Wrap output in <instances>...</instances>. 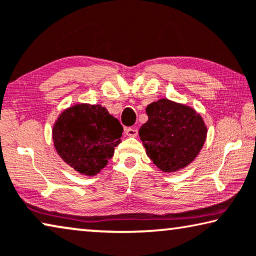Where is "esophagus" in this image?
<instances>
[{
    "mask_svg": "<svg viewBox=\"0 0 256 256\" xmlns=\"http://www.w3.org/2000/svg\"><path fill=\"white\" fill-rule=\"evenodd\" d=\"M124 134L129 137H136L138 135V130H137V128L135 127H128L124 129Z\"/></svg>",
    "mask_w": 256,
    "mask_h": 256,
    "instance_id": "1",
    "label": "esophagus"
}]
</instances>
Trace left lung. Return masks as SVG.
<instances>
[{
  "instance_id": "obj_1",
  "label": "left lung",
  "mask_w": 256,
  "mask_h": 256,
  "mask_svg": "<svg viewBox=\"0 0 256 256\" xmlns=\"http://www.w3.org/2000/svg\"><path fill=\"white\" fill-rule=\"evenodd\" d=\"M148 120L140 129L146 154L160 170L178 172L190 164L204 146L207 127L190 106L167 98L148 104Z\"/></svg>"
}]
</instances>
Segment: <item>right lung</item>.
Returning <instances> with one entry per match:
<instances>
[{
    "label": "right lung",
    "mask_w": 256,
    "mask_h": 256,
    "mask_svg": "<svg viewBox=\"0 0 256 256\" xmlns=\"http://www.w3.org/2000/svg\"><path fill=\"white\" fill-rule=\"evenodd\" d=\"M124 128L102 105L76 104L62 112L52 128L60 158L87 176H95L113 156Z\"/></svg>",
    "instance_id": "right-lung-1"
}]
</instances>
